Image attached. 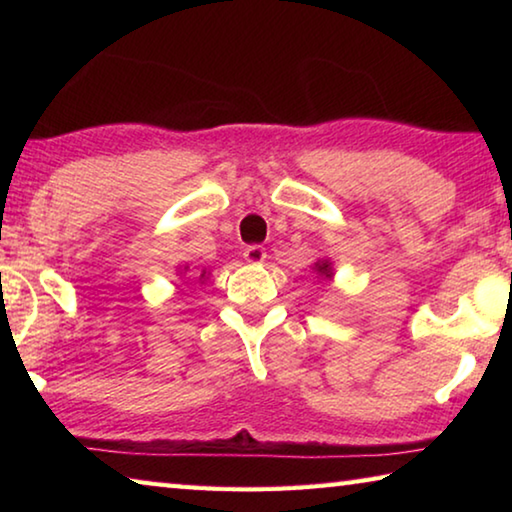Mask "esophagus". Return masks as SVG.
<instances>
[{
  "label": "esophagus",
  "instance_id": "1",
  "mask_svg": "<svg viewBox=\"0 0 512 512\" xmlns=\"http://www.w3.org/2000/svg\"><path fill=\"white\" fill-rule=\"evenodd\" d=\"M244 257H246V262H250V264H262L266 259V250L262 246L253 244V246H248L244 250Z\"/></svg>",
  "mask_w": 512,
  "mask_h": 512
}]
</instances>
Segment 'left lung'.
Here are the masks:
<instances>
[{
  "mask_svg": "<svg viewBox=\"0 0 512 512\" xmlns=\"http://www.w3.org/2000/svg\"><path fill=\"white\" fill-rule=\"evenodd\" d=\"M314 268H316V273H320L323 277H332L334 273H332V262H329V259H318V262L314 264Z\"/></svg>",
  "mask_w": 512,
  "mask_h": 512,
  "instance_id": "8db88e82",
  "label": "left lung"
}]
</instances>
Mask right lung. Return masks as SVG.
<instances>
[{
  "instance_id": "add662e5",
  "label": "right lung",
  "mask_w": 512,
  "mask_h": 512,
  "mask_svg": "<svg viewBox=\"0 0 512 512\" xmlns=\"http://www.w3.org/2000/svg\"><path fill=\"white\" fill-rule=\"evenodd\" d=\"M205 275H207V271H203V273H201V277H198V280H205Z\"/></svg>"
}]
</instances>
